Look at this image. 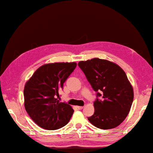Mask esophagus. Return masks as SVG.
Returning <instances> with one entry per match:
<instances>
[{"label": "esophagus", "instance_id": "obj_1", "mask_svg": "<svg viewBox=\"0 0 153 153\" xmlns=\"http://www.w3.org/2000/svg\"><path fill=\"white\" fill-rule=\"evenodd\" d=\"M77 108L78 110H82V109H83V106H77Z\"/></svg>", "mask_w": 153, "mask_h": 153}]
</instances>
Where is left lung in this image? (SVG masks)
<instances>
[{
  "label": "left lung",
  "instance_id": "8db88e82",
  "mask_svg": "<svg viewBox=\"0 0 153 153\" xmlns=\"http://www.w3.org/2000/svg\"><path fill=\"white\" fill-rule=\"evenodd\" d=\"M78 66L97 93L95 112L89 121L102 129L118 126L128 116L134 100V90L124 71L115 63L97 58L81 61Z\"/></svg>",
  "mask_w": 153,
  "mask_h": 153
}]
</instances>
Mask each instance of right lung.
<instances>
[{
    "label": "right lung",
    "mask_w": 153,
    "mask_h": 153,
    "mask_svg": "<svg viewBox=\"0 0 153 153\" xmlns=\"http://www.w3.org/2000/svg\"><path fill=\"white\" fill-rule=\"evenodd\" d=\"M76 66V62L45 64L38 68L25 83V110L41 128L56 130L70 121L73 108L66 102H60L56 97Z\"/></svg>",
    "instance_id": "add662e5"
}]
</instances>
